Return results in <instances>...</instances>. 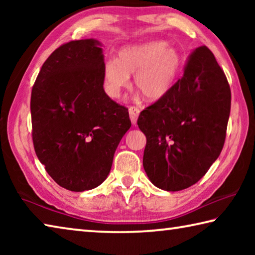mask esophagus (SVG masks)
Wrapping results in <instances>:
<instances>
[{"mask_svg": "<svg viewBox=\"0 0 255 255\" xmlns=\"http://www.w3.org/2000/svg\"><path fill=\"white\" fill-rule=\"evenodd\" d=\"M129 117H130V120L132 125H135L137 123V119H138V116H139V108L137 107H129Z\"/></svg>", "mask_w": 255, "mask_h": 255, "instance_id": "34e87169", "label": "esophagus"}]
</instances>
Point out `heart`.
Returning a JSON list of instances; mask_svg holds the SVG:
<instances>
[{
	"label": "heart",
	"mask_w": 255,
	"mask_h": 255,
	"mask_svg": "<svg viewBox=\"0 0 255 255\" xmlns=\"http://www.w3.org/2000/svg\"><path fill=\"white\" fill-rule=\"evenodd\" d=\"M182 59L174 47L164 40H153L125 47L117 60L103 66V84L108 96L118 99L129 86V75L135 74V86L149 101L166 96L178 76Z\"/></svg>",
	"instance_id": "b5f03b06"
}]
</instances>
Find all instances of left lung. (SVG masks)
Listing matches in <instances>:
<instances>
[{"label": "left lung", "instance_id": "left-lung-1", "mask_svg": "<svg viewBox=\"0 0 255 255\" xmlns=\"http://www.w3.org/2000/svg\"><path fill=\"white\" fill-rule=\"evenodd\" d=\"M231 112V89L214 54L201 46L166 96L140 112L146 136L143 165L165 191L197 183L221 154Z\"/></svg>", "mask_w": 255, "mask_h": 255}]
</instances>
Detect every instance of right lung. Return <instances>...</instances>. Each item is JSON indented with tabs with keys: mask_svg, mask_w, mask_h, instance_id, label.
I'll list each match as a JSON object with an SVG mask.
<instances>
[{
	"mask_svg": "<svg viewBox=\"0 0 255 255\" xmlns=\"http://www.w3.org/2000/svg\"><path fill=\"white\" fill-rule=\"evenodd\" d=\"M105 56L96 39L54 50L31 91L34 152L56 183L82 192L100 185L131 126L128 109L103 90Z\"/></svg>",
	"mask_w": 255,
	"mask_h": 255,
	"instance_id": "obj_1",
	"label": "right lung"
}]
</instances>
